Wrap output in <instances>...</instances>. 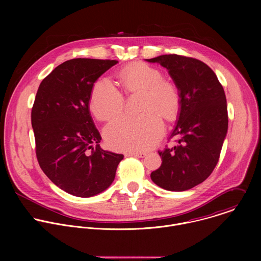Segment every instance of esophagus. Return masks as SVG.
<instances>
[{
	"label": "esophagus",
	"instance_id": "esophagus-1",
	"mask_svg": "<svg viewBox=\"0 0 261 261\" xmlns=\"http://www.w3.org/2000/svg\"><path fill=\"white\" fill-rule=\"evenodd\" d=\"M128 155L136 157V158H144L146 156V153L145 152H130Z\"/></svg>",
	"mask_w": 261,
	"mask_h": 261
}]
</instances>
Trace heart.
I'll return each mask as SVG.
<instances>
[{
  "mask_svg": "<svg viewBox=\"0 0 261 261\" xmlns=\"http://www.w3.org/2000/svg\"><path fill=\"white\" fill-rule=\"evenodd\" d=\"M119 79L125 92L141 91L139 116H122L111 121L104 135L111 147L119 151L138 152L154 146L164 132L160 114L167 120L174 118L179 109L180 95L176 86L163 80L162 72L145 63L124 67ZM124 106V96L107 76L99 77L92 89L90 109L101 121L118 116Z\"/></svg>",
  "mask_w": 261,
  "mask_h": 261,
  "instance_id": "b5f03b06",
  "label": "heart"
}]
</instances>
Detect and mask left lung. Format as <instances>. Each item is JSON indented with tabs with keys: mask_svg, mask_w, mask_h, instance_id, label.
Returning <instances> with one entry per match:
<instances>
[{
	"mask_svg": "<svg viewBox=\"0 0 261 261\" xmlns=\"http://www.w3.org/2000/svg\"><path fill=\"white\" fill-rule=\"evenodd\" d=\"M168 70L180 95L171 137L177 145L158 152L161 166L152 180L168 191H186L205 180L216 167L227 134L226 97L215 72L203 62L177 55L146 60Z\"/></svg>",
	"mask_w": 261,
	"mask_h": 261,
	"instance_id": "1",
	"label": "left lung"
}]
</instances>
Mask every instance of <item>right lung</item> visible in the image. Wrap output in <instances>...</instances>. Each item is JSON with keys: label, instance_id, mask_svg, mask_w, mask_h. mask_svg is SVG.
I'll use <instances>...</instances> for the list:
<instances>
[{"label": "right lung", "instance_id": "1", "mask_svg": "<svg viewBox=\"0 0 261 261\" xmlns=\"http://www.w3.org/2000/svg\"><path fill=\"white\" fill-rule=\"evenodd\" d=\"M116 60L72 59L42 81L32 108L36 156L47 177L77 197L97 195L113 184L124 155L101 148L91 117L95 82Z\"/></svg>", "mask_w": 261, "mask_h": 261}]
</instances>
